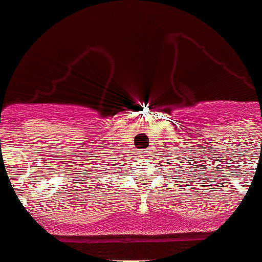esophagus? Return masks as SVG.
Masks as SVG:
<instances>
[{"instance_id": "obj_1", "label": "esophagus", "mask_w": 262, "mask_h": 262, "mask_svg": "<svg viewBox=\"0 0 262 262\" xmlns=\"http://www.w3.org/2000/svg\"><path fill=\"white\" fill-rule=\"evenodd\" d=\"M148 155H149V150H148V149L140 150V156H141V157H145V156H148Z\"/></svg>"}]
</instances>
